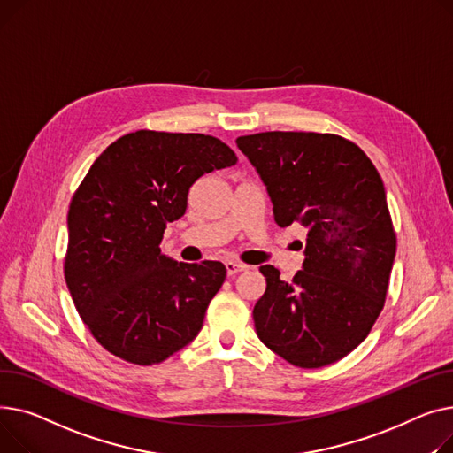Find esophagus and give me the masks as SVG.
Listing matches in <instances>:
<instances>
[{"label":"esophagus","instance_id":"1","mask_svg":"<svg viewBox=\"0 0 453 453\" xmlns=\"http://www.w3.org/2000/svg\"><path fill=\"white\" fill-rule=\"evenodd\" d=\"M225 267H226V274H228V276H235L237 273H243V271H247V269H249V265H245V263H239V261H226V263H225Z\"/></svg>","mask_w":453,"mask_h":453}]
</instances>
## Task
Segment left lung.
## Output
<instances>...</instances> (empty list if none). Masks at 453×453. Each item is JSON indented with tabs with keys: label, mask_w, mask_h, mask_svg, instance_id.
I'll return each instance as SVG.
<instances>
[{
	"label": "left lung",
	"mask_w": 453,
	"mask_h": 453,
	"mask_svg": "<svg viewBox=\"0 0 453 453\" xmlns=\"http://www.w3.org/2000/svg\"><path fill=\"white\" fill-rule=\"evenodd\" d=\"M261 175L274 219L307 228L303 271L254 305L259 340L296 367H324L365 340L384 309L396 250L382 179L369 157L333 133L265 131L235 139Z\"/></svg>",
	"instance_id": "obj_1"
}]
</instances>
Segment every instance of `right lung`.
<instances>
[{
	"label": "right lung",
	"instance_id": "right-lung-1",
	"mask_svg": "<svg viewBox=\"0 0 453 453\" xmlns=\"http://www.w3.org/2000/svg\"><path fill=\"white\" fill-rule=\"evenodd\" d=\"M235 163L216 137L151 129L127 133L93 163L69 204L64 276L105 351L153 365L197 336L225 265L177 263L158 245L184 216L192 184Z\"/></svg>",
	"mask_w": 453,
	"mask_h": 453
}]
</instances>
